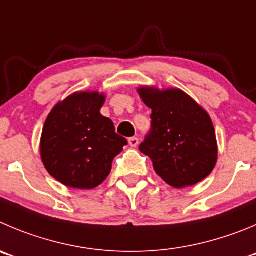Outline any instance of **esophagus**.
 Listing matches in <instances>:
<instances>
[{"mask_svg": "<svg viewBox=\"0 0 256 256\" xmlns=\"http://www.w3.org/2000/svg\"><path fill=\"white\" fill-rule=\"evenodd\" d=\"M128 145L132 148H136L138 145H139V139H138V138H135V136H132V138H130V139H128Z\"/></svg>", "mask_w": 256, "mask_h": 256, "instance_id": "obj_1", "label": "esophagus"}]
</instances>
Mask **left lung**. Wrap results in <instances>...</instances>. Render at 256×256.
Listing matches in <instances>:
<instances>
[{"label": "left lung", "instance_id": "obj_1", "mask_svg": "<svg viewBox=\"0 0 256 256\" xmlns=\"http://www.w3.org/2000/svg\"><path fill=\"white\" fill-rule=\"evenodd\" d=\"M152 108V128L140 152L152 159L154 170L176 188L204 180L217 162L216 134L208 114L180 90L140 88Z\"/></svg>", "mask_w": 256, "mask_h": 256}]
</instances>
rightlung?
Segmentation results:
<instances>
[{
  "label": "right lung",
  "mask_w": 256,
  "mask_h": 256,
  "mask_svg": "<svg viewBox=\"0 0 256 256\" xmlns=\"http://www.w3.org/2000/svg\"><path fill=\"white\" fill-rule=\"evenodd\" d=\"M104 96L80 92L59 102L42 128L40 152L52 176L66 187L92 190L111 172L112 160L128 145L100 110Z\"/></svg>",
  "instance_id": "1"
}]
</instances>
